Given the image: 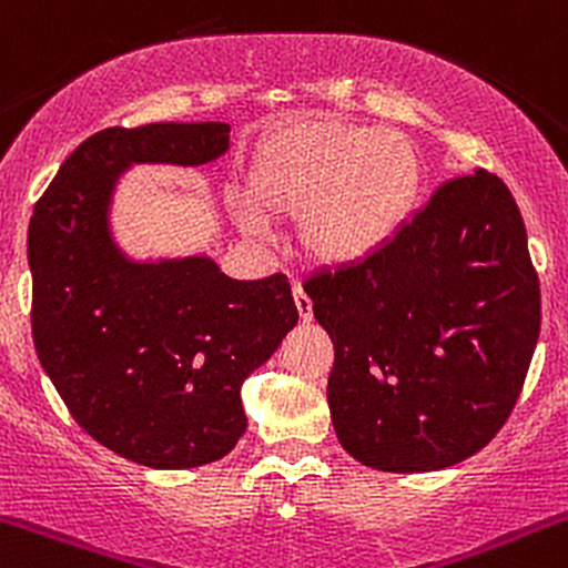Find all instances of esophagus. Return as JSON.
I'll use <instances>...</instances> for the list:
<instances>
[{
  "label": "esophagus",
  "mask_w": 568,
  "mask_h": 568,
  "mask_svg": "<svg viewBox=\"0 0 568 568\" xmlns=\"http://www.w3.org/2000/svg\"><path fill=\"white\" fill-rule=\"evenodd\" d=\"M294 298H296V307H298V317H302L304 323L313 321V298L304 294L302 285H294Z\"/></svg>",
  "instance_id": "1"
}]
</instances>
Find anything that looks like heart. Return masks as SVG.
<instances>
[{
  "label": "heart",
  "instance_id": "b5f03b06",
  "mask_svg": "<svg viewBox=\"0 0 568 568\" xmlns=\"http://www.w3.org/2000/svg\"><path fill=\"white\" fill-rule=\"evenodd\" d=\"M423 185L413 140L345 121H288L258 140L247 161L251 202H234L247 232L260 213L298 215V240L315 261L351 266L383 251L413 215Z\"/></svg>",
  "mask_w": 568,
  "mask_h": 568
}]
</instances>
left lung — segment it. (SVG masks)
I'll return each mask as SVG.
<instances>
[{"label": "left lung", "instance_id": "1", "mask_svg": "<svg viewBox=\"0 0 568 568\" xmlns=\"http://www.w3.org/2000/svg\"><path fill=\"white\" fill-rule=\"evenodd\" d=\"M334 342L339 445L379 471L475 456L513 413L539 339V277L496 174L453 178L369 258L304 283Z\"/></svg>", "mask_w": 568, "mask_h": 568}]
</instances>
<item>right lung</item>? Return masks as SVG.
<instances>
[{"instance_id":"obj_1","label":"right lung","mask_w":568,"mask_h":568,"mask_svg":"<svg viewBox=\"0 0 568 568\" xmlns=\"http://www.w3.org/2000/svg\"><path fill=\"white\" fill-rule=\"evenodd\" d=\"M229 123L112 126L74 148L29 223L31 336L78 426L118 456L191 469L232 453L242 379L277 351L298 310L285 274L226 277L213 258L136 264L108 207L129 164H207Z\"/></svg>"}]
</instances>
